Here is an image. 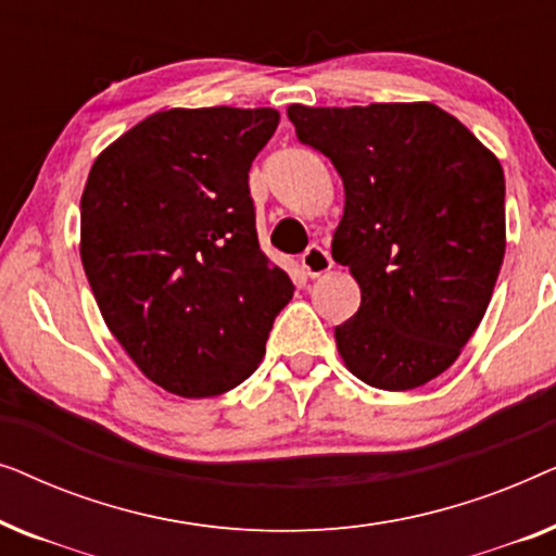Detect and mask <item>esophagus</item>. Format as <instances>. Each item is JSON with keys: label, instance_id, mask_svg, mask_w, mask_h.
<instances>
[{"label": "esophagus", "instance_id": "obj_1", "mask_svg": "<svg viewBox=\"0 0 556 556\" xmlns=\"http://www.w3.org/2000/svg\"><path fill=\"white\" fill-rule=\"evenodd\" d=\"M331 265H333L331 257H329V253H326L321 245H311L306 253L301 255V268H303V273H306L308 278L324 276V273L331 270Z\"/></svg>", "mask_w": 556, "mask_h": 556}]
</instances>
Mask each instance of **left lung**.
<instances>
[{
	"label": "left lung",
	"mask_w": 556,
	"mask_h": 556,
	"mask_svg": "<svg viewBox=\"0 0 556 556\" xmlns=\"http://www.w3.org/2000/svg\"><path fill=\"white\" fill-rule=\"evenodd\" d=\"M303 143L344 181L333 261L359 311L333 329L344 367L377 390L422 387L458 359L506 253L504 169L435 103L288 105Z\"/></svg>",
	"instance_id": "obj_1"
}]
</instances>
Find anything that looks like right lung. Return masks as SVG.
I'll use <instances>...</instances> for the list:
<instances>
[{
	"label": "right lung",
	"instance_id": "add662e5",
	"mask_svg": "<svg viewBox=\"0 0 556 556\" xmlns=\"http://www.w3.org/2000/svg\"><path fill=\"white\" fill-rule=\"evenodd\" d=\"M276 109H169L105 147L80 200V261L141 375L215 397L253 375L293 283L257 245L248 172Z\"/></svg>",
	"mask_w": 556,
	"mask_h": 556
}]
</instances>
